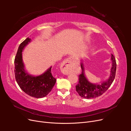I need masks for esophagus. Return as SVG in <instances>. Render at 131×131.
<instances>
[{
  "label": "esophagus",
  "mask_w": 131,
  "mask_h": 131,
  "mask_svg": "<svg viewBox=\"0 0 131 131\" xmlns=\"http://www.w3.org/2000/svg\"><path fill=\"white\" fill-rule=\"evenodd\" d=\"M73 67L71 59H67L63 63V64L61 66L62 72L66 75L69 74L72 72Z\"/></svg>",
  "instance_id": "obj_1"
}]
</instances>
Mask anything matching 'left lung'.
Wrapping results in <instances>:
<instances>
[{
  "label": "left lung",
  "instance_id": "obj_1",
  "mask_svg": "<svg viewBox=\"0 0 131 131\" xmlns=\"http://www.w3.org/2000/svg\"><path fill=\"white\" fill-rule=\"evenodd\" d=\"M112 68L111 69V75L109 79L106 81L102 82L100 84H93L89 82L84 75V67L81 64L82 72L79 75V82L76 85V91L81 97L90 99L101 96L109 89L115 77L116 63L115 58L112 54Z\"/></svg>",
  "mask_w": 131,
  "mask_h": 131
}]
</instances>
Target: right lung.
I'll use <instances>...</instances> for the list:
<instances>
[{
    "label": "right lung",
    "mask_w": 131,
    "mask_h": 131,
    "mask_svg": "<svg viewBox=\"0 0 131 131\" xmlns=\"http://www.w3.org/2000/svg\"><path fill=\"white\" fill-rule=\"evenodd\" d=\"M30 41V39L27 38L18 47L14 61L15 79L19 88L26 94L31 97L40 98L46 96L51 92L56 83V79L52 75V67L38 77L31 76L26 72L22 62V52Z\"/></svg>",
    "instance_id": "add662e5"
}]
</instances>
